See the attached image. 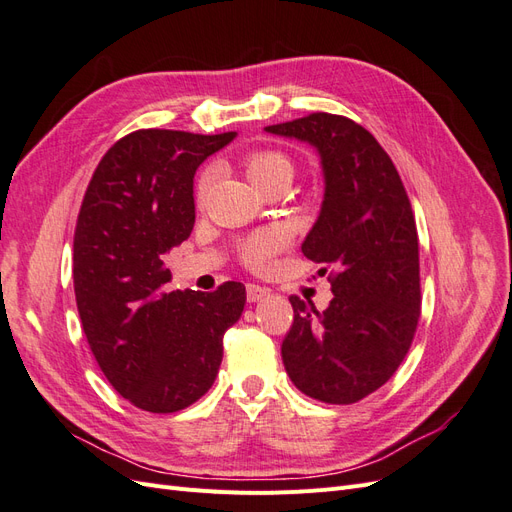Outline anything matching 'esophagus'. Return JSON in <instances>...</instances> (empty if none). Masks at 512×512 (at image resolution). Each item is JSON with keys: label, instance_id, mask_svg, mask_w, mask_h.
I'll list each match as a JSON object with an SVG mask.
<instances>
[{"label": "esophagus", "instance_id": "esophagus-1", "mask_svg": "<svg viewBox=\"0 0 512 512\" xmlns=\"http://www.w3.org/2000/svg\"><path fill=\"white\" fill-rule=\"evenodd\" d=\"M245 294H247V301L256 303V301L267 299L269 294H271V290H269V288H262V286H258V284H247V286H245Z\"/></svg>", "mask_w": 512, "mask_h": 512}]
</instances>
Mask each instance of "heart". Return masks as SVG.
<instances>
[{"label": "heart", "instance_id": "b5f03b06", "mask_svg": "<svg viewBox=\"0 0 512 512\" xmlns=\"http://www.w3.org/2000/svg\"><path fill=\"white\" fill-rule=\"evenodd\" d=\"M241 166L245 170L247 179H250L260 192L269 190L275 183H290L294 177V162L290 160L288 153L280 149H254L245 153ZM213 181V170L207 168L196 179L194 198L198 205L205 203V196L211 188ZM288 239L282 230L269 228V230H258L254 235L247 237L241 247L239 256L245 267L252 271H267L271 267L273 258L280 254L286 247Z\"/></svg>", "mask_w": 512, "mask_h": 512}]
</instances>
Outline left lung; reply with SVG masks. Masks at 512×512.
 Masks as SVG:
<instances>
[{"label":"left lung","mask_w":512,"mask_h":512,"mask_svg":"<svg viewBox=\"0 0 512 512\" xmlns=\"http://www.w3.org/2000/svg\"><path fill=\"white\" fill-rule=\"evenodd\" d=\"M265 130L320 153L324 200L301 252L320 262V273L329 271L333 290L324 312L290 297L294 318L282 359L307 397L356 404L395 374L421 316L410 198L389 153L348 117L312 113Z\"/></svg>","instance_id":"8db88e82"}]
</instances>
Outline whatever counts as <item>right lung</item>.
I'll return each instance as SVG.
<instances>
[{
  "label": "right lung",
  "mask_w": 512,
  "mask_h": 512,
  "mask_svg": "<svg viewBox=\"0 0 512 512\" xmlns=\"http://www.w3.org/2000/svg\"><path fill=\"white\" fill-rule=\"evenodd\" d=\"M237 132L136 130L104 153L74 230V294L87 344L132 406H192L218 376L245 288L166 292L162 256L194 228V173Z\"/></svg>",
  "instance_id": "obj_1"
}]
</instances>
